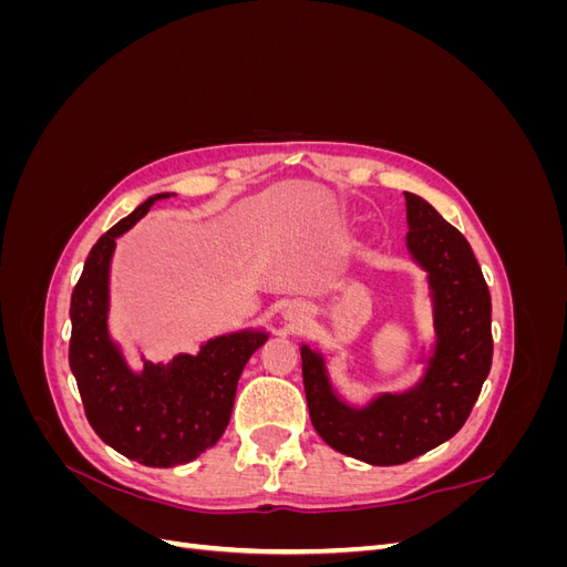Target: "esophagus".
Returning <instances> with one entry per match:
<instances>
[{"label": "esophagus", "instance_id": "obj_1", "mask_svg": "<svg viewBox=\"0 0 567 567\" xmlns=\"http://www.w3.org/2000/svg\"><path fill=\"white\" fill-rule=\"evenodd\" d=\"M284 319H286L290 326H300L302 321H307V307H305V305H290L288 310L284 312Z\"/></svg>", "mask_w": 567, "mask_h": 567}]
</instances>
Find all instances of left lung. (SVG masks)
<instances>
[{
  "mask_svg": "<svg viewBox=\"0 0 567 567\" xmlns=\"http://www.w3.org/2000/svg\"><path fill=\"white\" fill-rule=\"evenodd\" d=\"M406 200V250L433 302V350L419 383L375 394L364 406L336 392L326 357L300 348L307 409L319 437L371 466H398L454 437L492 367V300L466 238L416 194Z\"/></svg>",
  "mask_w": 567,
  "mask_h": 567,
  "instance_id": "8db88e82",
  "label": "left lung"
}]
</instances>
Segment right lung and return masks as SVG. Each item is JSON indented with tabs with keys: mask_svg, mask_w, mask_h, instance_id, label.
Here are the masks:
<instances>
[{
	"mask_svg": "<svg viewBox=\"0 0 567 567\" xmlns=\"http://www.w3.org/2000/svg\"><path fill=\"white\" fill-rule=\"evenodd\" d=\"M169 196H151L99 238L71 298L68 362L84 414L109 447L151 468L179 466L213 447L229 425L246 362L269 338L246 329L210 338L196 354H177L169 362L153 364L142 357V371L127 364L109 331L115 238L130 231L153 203Z\"/></svg>",
	"mask_w": 567,
	"mask_h": 567,
	"instance_id": "obj_1",
	"label": "right lung"
}]
</instances>
